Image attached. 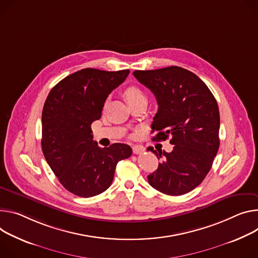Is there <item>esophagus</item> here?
<instances>
[{
	"label": "esophagus",
	"mask_w": 258,
	"mask_h": 258,
	"mask_svg": "<svg viewBox=\"0 0 258 258\" xmlns=\"http://www.w3.org/2000/svg\"><path fill=\"white\" fill-rule=\"evenodd\" d=\"M145 151V147L142 145H135L133 147V152L135 154H140V153H143Z\"/></svg>",
	"instance_id": "obj_1"
}]
</instances>
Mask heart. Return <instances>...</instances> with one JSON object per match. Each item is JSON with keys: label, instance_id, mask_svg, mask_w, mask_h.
<instances>
[{"label": "heart", "instance_id": "heart-1", "mask_svg": "<svg viewBox=\"0 0 258 258\" xmlns=\"http://www.w3.org/2000/svg\"><path fill=\"white\" fill-rule=\"evenodd\" d=\"M123 96H124L126 102L128 103V105L138 101V100L146 99L144 91L140 87L136 86V85H131V86L126 87L123 91Z\"/></svg>", "mask_w": 258, "mask_h": 258}]
</instances>
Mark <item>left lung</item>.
<instances>
[{"instance_id": "obj_1", "label": "left lung", "mask_w": 258, "mask_h": 258, "mask_svg": "<svg viewBox=\"0 0 258 258\" xmlns=\"http://www.w3.org/2000/svg\"><path fill=\"white\" fill-rule=\"evenodd\" d=\"M133 74L157 101L151 125L157 134L152 140L170 137L175 145L172 152L148 148L161 158L148 182L165 195L189 192L203 182L219 148L220 115L213 93L196 74L176 66Z\"/></svg>"}]
</instances>
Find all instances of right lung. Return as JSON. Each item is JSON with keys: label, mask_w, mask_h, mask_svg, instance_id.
I'll list each match as a JSON object with an SVG mask.
<instances>
[{"label": "right lung", "mask_w": 258, "mask_h": 258, "mask_svg": "<svg viewBox=\"0 0 258 258\" xmlns=\"http://www.w3.org/2000/svg\"><path fill=\"white\" fill-rule=\"evenodd\" d=\"M130 70L108 72L86 68L60 80L42 111V151L67 190L81 198L102 194L112 184L117 162L132 155L126 144L100 148L91 123L99 120L107 97Z\"/></svg>", "instance_id": "1"}]
</instances>
